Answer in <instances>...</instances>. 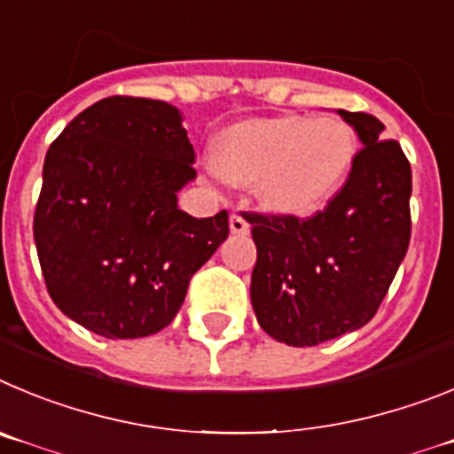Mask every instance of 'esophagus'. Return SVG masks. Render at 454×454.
Segmentation results:
<instances>
[{
    "mask_svg": "<svg viewBox=\"0 0 454 454\" xmlns=\"http://www.w3.org/2000/svg\"><path fill=\"white\" fill-rule=\"evenodd\" d=\"M248 228L251 226H248L247 217H244V212H239V210L231 212V231L235 232V235H247Z\"/></svg>",
    "mask_w": 454,
    "mask_h": 454,
    "instance_id": "esophagus-1",
    "label": "esophagus"
}]
</instances>
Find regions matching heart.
<instances>
[{"mask_svg":"<svg viewBox=\"0 0 454 454\" xmlns=\"http://www.w3.org/2000/svg\"><path fill=\"white\" fill-rule=\"evenodd\" d=\"M355 153L353 129L339 117H260L222 130L210 167L231 185H255L269 210L308 215L344 185Z\"/></svg>","mask_w":454,"mask_h":454,"instance_id":"heart-1","label":"heart"}]
</instances>
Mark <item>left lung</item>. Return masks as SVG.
<instances>
[{
  "label": "left lung",
  "instance_id": "obj_1",
  "mask_svg": "<svg viewBox=\"0 0 454 454\" xmlns=\"http://www.w3.org/2000/svg\"><path fill=\"white\" fill-rule=\"evenodd\" d=\"M362 149L341 190L312 217L247 212L257 260L251 303L257 324L287 346H317L375 317L411 237V167L385 124L337 110Z\"/></svg>",
  "mask_w": 454,
  "mask_h": 454
}]
</instances>
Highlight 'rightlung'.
I'll list each match as a JSON object with an SVG mask.
<instances>
[{"mask_svg": "<svg viewBox=\"0 0 454 454\" xmlns=\"http://www.w3.org/2000/svg\"><path fill=\"white\" fill-rule=\"evenodd\" d=\"M174 106L108 97L74 117L44 158L34 239L60 312L108 339L174 321L192 276L228 237V212L190 217L176 192L197 176Z\"/></svg>", "mask_w": 454, "mask_h": 454, "instance_id": "right-lung-1", "label": "right lung"}]
</instances>
